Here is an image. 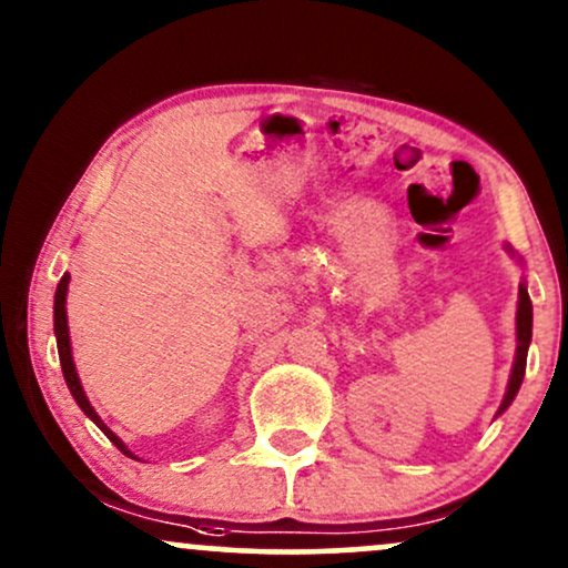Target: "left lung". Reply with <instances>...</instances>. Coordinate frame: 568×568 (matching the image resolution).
<instances>
[{
	"mask_svg": "<svg viewBox=\"0 0 568 568\" xmlns=\"http://www.w3.org/2000/svg\"><path fill=\"white\" fill-rule=\"evenodd\" d=\"M515 331H518V347H515L510 384H507V393L499 406V414L515 400V395H518L520 382H524V374H526V355H529V344H531V298L524 283H520L518 288V315H515Z\"/></svg>",
	"mask_w": 568,
	"mask_h": 568,
	"instance_id": "obj_1",
	"label": "left lung"
}]
</instances>
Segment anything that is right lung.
<instances>
[{"label":"right lung","mask_w":568,"mask_h":568,"mask_svg":"<svg viewBox=\"0 0 568 568\" xmlns=\"http://www.w3.org/2000/svg\"><path fill=\"white\" fill-rule=\"evenodd\" d=\"M67 291H69V275H63L61 277V283H58V291H55V342H58V357H61V368H63V379H67V384H69V393L74 395V400H77V406H80L84 414L90 416V419L95 422L98 427H101V433L106 435L109 440L114 443L116 448H120L122 454H128V456H133V452H128V446L125 443H122L120 438H116V435L112 433V429H109L106 425H103V419L101 416L95 414V408L90 406V400H88V395H84V389H82V384H80V376H77V368H74V361H71V344H69V323H67ZM135 459V456H133Z\"/></svg>","instance_id":"right-lung-1"}]
</instances>
